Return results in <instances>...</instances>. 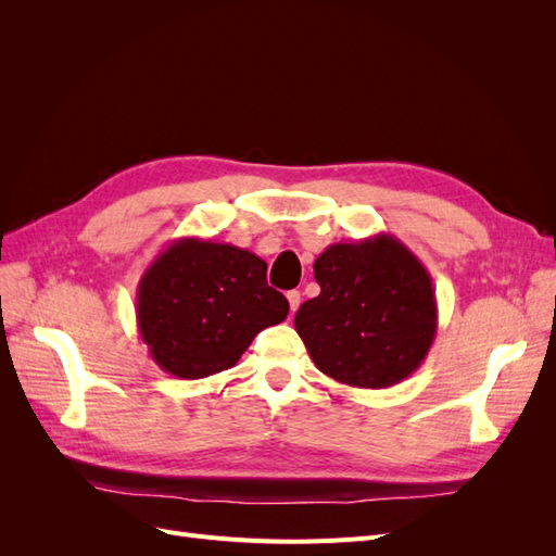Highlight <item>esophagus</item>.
I'll return each mask as SVG.
<instances>
[{
    "mask_svg": "<svg viewBox=\"0 0 556 556\" xmlns=\"http://www.w3.org/2000/svg\"><path fill=\"white\" fill-rule=\"evenodd\" d=\"M288 301H290V311L294 313L299 308V304H301V292L299 290H290L288 292Z\"/></svg>",
    "mask_w": 556,
    "mask_h": 556,
    "instance_id": "esophagus-1",
    "label": "esophagus"
}]
</instances>
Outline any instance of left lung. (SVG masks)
Returning <instances> with one entry per match:
<instances>
[{
	"mask_svg": "<svg viewBox=\"0 0 556 556\" xmlns=\"http://www.w3.org/2000/svg\"><path fill=\"white\" fill-rule=\"evenodd\" d=\"M319 294L294 315L296 333L325 376L384 390L429 355L439 329L431 276L392 233L331 243L313 264Z\"/></svg>",
	"mask_w": 556,
	"mask_h": 556,
	"instance_id": "8db88e82",
	"label": "left lung"
}]
</instances>
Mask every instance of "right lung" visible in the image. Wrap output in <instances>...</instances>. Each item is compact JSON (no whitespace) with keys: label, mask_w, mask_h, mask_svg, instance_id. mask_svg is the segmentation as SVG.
<instances>
[{"label":"right lung","mask_w":556,"mask_h":556,"mask_svg":"<svg viewBox=\"0 0 556 556\" xmlns=\"http://www.w3.org/2000/svg\"><path fill=\"white\" fill-rule=\"evenodd\" d=\"M288 311L255 252L194 237L166 245L137 290L141 341L162 371L182 380L227 371Z\"/></svg>","instance_id":"right-lung-1"}]
</instances>
